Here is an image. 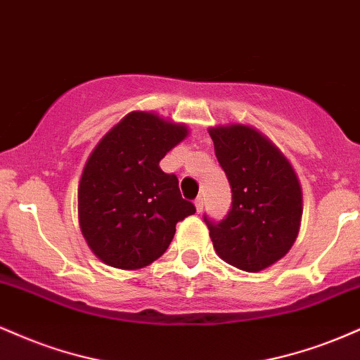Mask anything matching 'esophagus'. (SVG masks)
Instances as JSON below:
<instances>
[{
	"instance_id": "34e87169",
	"label": "esophagus",
	"mask_w": 360,
	"mask_h": 360,
	"mask_svg": "<svg viewBox=\"0 0 360 360\" xmlns=\"http://www.w3.org/2000/svg\"><path fill=\"white\" fill-rule=\"evenodd\" d=\"M194 205H196V212H198V213L203 212V205H205L203 196H198L196 200H194Z\"/></svg>"
}]
</instances>
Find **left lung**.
Segmentation results:
<instances>
[{
	"mask_svg": "<svg viewBox=\"0 0 360 360\" xmlns=\"http://www.w3.org/2000/svg\"><path fill=\"white\" fill-rule=\"evenodd\" d=\"M214 154L230 188L232 206L220 221L205 214L217 254L247 272L283 259L298 237L303 200L286 157L247 125L210 128Z\"/></svg>",
	"mask_w": 360,
	"mask_h": 360,
	"instance_id": "8db88e82",
	"label": "left lung"
}]
</instances>
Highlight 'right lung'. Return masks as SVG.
<instances>
[{
	"label": "right lung",
	"mask_w": 360,
	"mask_h": 360,
	"mask_svg": "<svg viewBox=\"0 0 360 360\" xmlns=\"http://www.w3.org/2000/svg\"><path fill=\"white\" fill-rule=\"evenodd\" d=\"M188 128L154 113L131 111L113 127L82 171L77 203L81 232L103 262L140 269L167 250L176 223L196 213L160 159Z\"/></svg>",
	"instance_id": "1"
}]
</instances>
